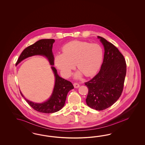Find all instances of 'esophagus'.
Masks as SVG:
<instances>
[{"instance_id":"obj_1","label":"esophagus","mask_w":145,"mask_h":145,"mask_svg":"<svg viewBox=\"0 0 145 145\" xmlns=\"http://www.w3.org/2000/svg\"><path fill=\"white\" fill-rule=\"evenodd\" d=\"M73 86H74V88H79V87H80V84L78 82H74V84H73Z\"/></svg>"}]
</instances>
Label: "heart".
I'll return each instance as SVG.
<instances>
[{
    "label": "heart",
    "instance_id": "heart-1",
    "mask_svg": "<svg viewBox=\"0 0 145 145\" xmlns=\"http://www.w3.org/2000/svg\"><path fill=\"white\" fill-rule=\"evenodd\" d=\"M103 50L97 44L86 41H73L66 44L63 54L55 56V64L61 73L68 76L74 68L75 64L79 71L86 76L95 74L101 65ZM81 73H79V76Z\"/></svg>",
    "mask_w": 145,
    "mask_h": 145
}]
</instances>
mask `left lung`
Segmentation results:
<instances>
[{
	"mask_svg": "<svg viewBox=\"0 0 145 145\" xmlns=\"http://www.w3.org/2000/svg\"><path fill=\"white\" fill-rule=\"evenodd\" d=\"M105 53L99 72L85 82L88 88L86 103L97 110H103L114 104L123 91L127 64L123 55L113 44L98 36Z\"/></svg>",
	"mask_w": 145,
	"mask_h": 145,
	"instance_id": "obj_1",
	"label": "left lung"
}]
</instances>
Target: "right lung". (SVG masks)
<instances>
[{"mask_svg": "<svg viewBox=\"0 0 145 145\" xmlns=\"http://www.w3.org/2000/svg\"><path fill=\"white\" fill-rule=\"evenodd\" d=\"M55 42L53 39H41L35 44L26 47L20 55L16 63V65L26 58L33 55H42L47 57L50 65H54V57L52 52L53 44ZM55 76V84L53 93L47 101L43 103L38 104L26 99L20 92L22 96L24 98L26 102L31 107L43 113H53L61 110L64 105L66 96L69 91L73 89L74 87L70 81L63 79L57 74L56 69L52 66Z\"/></svg>", "mask_w": 145, "mask_h": 145, "instance_id": "1", "label": "right lung"}]
</instances>
